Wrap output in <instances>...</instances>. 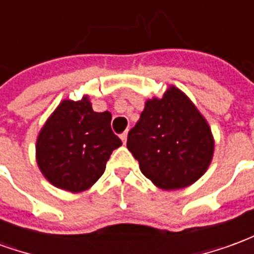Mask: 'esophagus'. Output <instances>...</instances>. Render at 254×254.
Masks as SVG:
<instances>
[{"label":"esophagus","mask_w":254,"mask_h":254,"mask_svg":"<svg viewBox=\"0 0 254 254\" xmlns=\"http://www.w3.org/2000/svg\"><path fill=\"white\" fill-rule=\"evenodd\" d=\"M127 132H124L121 134V140H122V143L125 144L127 143Z\"/></svg>","instance_id":"34e87169"}]
</instances>
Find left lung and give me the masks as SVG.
Segmentation results:
<instances>
[{
	"label": "left lung",
	"mask_w": 254,
	"mask_h": 254,
	"mask_svg": "<svg viewBox=\"0 0 254 254\" xmlns=\"http://www.w3.org/2000/svg\"><path fill=\"white\" fill-rule=\"evenodd\" d=\"M127 149L155 185L174 190L205 173L213 138L204 117L187 95L170 87L162 99L147 100L137 124L127 133Z\"/></svg>",
	"instance_id": "8db88e82"
}]
</instances>
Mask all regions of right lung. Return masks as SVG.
Here are the masks:
<instances>
[{"label":"right lung","mask_w":254,"mask_h":254,"mask_svg":"<svg viewBox=\"0 0 254 254\" xmlns=\"http://www.w3.org/2000/svg\"><path fill=\"white\" fill-rule=\"evenodd\" d=\"M121 144L111 130L110 111H94L87 96L64 100L38 136L36 162L54 187L77 193L99 180Z\"/></svg>","instance_id":"right-lung-1"}]
</instances>
